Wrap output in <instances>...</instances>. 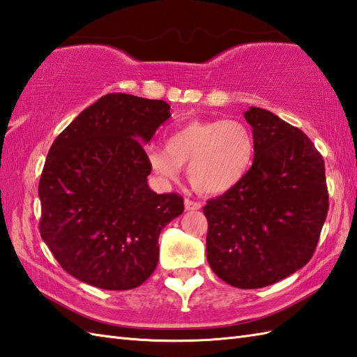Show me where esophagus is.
Instances as JSON below:
<instances>
[{
	"label": "esophagus",
	"instance_id": "esophagus-1",
	"mask_svg": "<svg viewBox=\"0 0 357 357\" xmlns=\"http://www.w3.org/2000/svg\"><path fill=\"white\" fill-rule=\"evenodd\" d=\"M184 206H185V210H199L201 208V202H198V201H193V199H185L184 201Z\"/></svg>",
	"mask_w": 357,
	"mask_h": 357
}]
</instances>
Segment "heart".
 I'll return each mask as SVG.
<instances>
[{
	"label": "heart",
	"instance_id": "heart-1",
	"mask_svg": "<svg viewBox=\"0 0 357 357\" xmlns=\"http://www.w3.org/2000/svg\"><path fill=\"white\" fill-rule=\"evenodd\" d=\"M255 156V138L248 126L238 119H195L167 135L165 149L150 147L151 172L174 181L181 167L195 190L221 195L245 176Z\"/></svg>",
	"mask_w": 357,
	"mask_h": 357
}]
</instances>
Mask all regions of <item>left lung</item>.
Wrapping results in <instances>:
<instances>
[{
  "mask_svg": "<svg viewBox=\"0 0 357 357\" xmlns=\"http://www.w3.org/2000/svg\"><path fill=\"white\" fill-rule=\"evenodd\" d=\"M253 127V165L224 195L208 199L207 259L231 287L262 288L312 259L328 213L325 165L298 127L259 107L244 112Z\"/></svg>",
  "mask_w": 357,
  "mask_h": 357,
  "instance_id": "left-lung-1",
  "label": "left lung"
}]
</instances>
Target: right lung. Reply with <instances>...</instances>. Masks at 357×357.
I'll return each instance as SVG.
<instances>
[{
	"instance_id": "add662e5",
	"label": "right lung",
	"mask_w": 357,
	"mask_h": 357,
	"mask_svg": "<svg viewBox=\"0 0 357 357\" xmlns=\"http://www.w3.org/2000/svg\"><path fill=\"white\" fill-rule=\"evenodd\" d=\"M170 116L165 101L109 93L53 141L38 187L40 233L73 278L132 290L155 271L159 234L184 199L150 190L142 144Z\"/></svg>"
}]
</instances>
